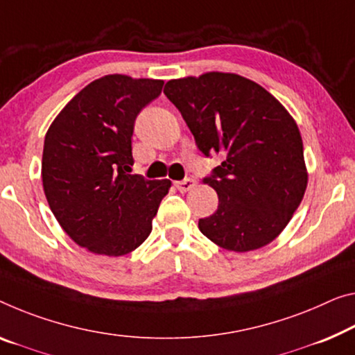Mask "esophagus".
Segmentation results:
<instances>
[{"label": "esophagus", "instance_id": "34e87169", "mask_svg": "<svg viewBox=\"0 0 355 355\" xmlns=\"http://www.w3.org/2000/svg\"><path fill=\"white\" fill-rule=\"evenodd\" d=\"M174 185H176V189L179 190V192L185 193V192H189V190H192L195 187L196 181H195V179H192V178H185L184 181L174 182Z\"/></svg>", "mask_w": 355, "mask_h": 355}]
</instances>
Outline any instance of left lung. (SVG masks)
Here are the masks:
<instances>
[{"mask_svg": "<svg viewBox=\"0 0 355 355\" xmlns=\"http://www.w3.org/2000/svg\"><path fill=\"white\" fill-rule=\"evenodd\" d=\"M201 154L223 162L203 179L219 195L200 232L227 250L263 248L284 230L308 184L303 141L291 114L263 87L232 73L168 80Z\"/></svg>", "mask_w": 355, "mask_h": 355, "instance_id": "left-lung-1", "label": "left lung"}]
</instances>
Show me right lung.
<instances>
[{
	"label": "right lung",
	"instance_id": "obj_1",
	"mask_svg": "<svg viewBox=\"0 0 355 355\" xmlns=\"http://www.w3.org/2000/svg\"><path fill=\"white\" fill-rule=\"evenodd\" d=\"M163 80L109 74L90 83L47 130L42 187L68 236L119 257L146 241L170 179L130 174L135 121L162 94Z\"/></svg>",
	"mask_w": 355,
	"mask_h": 355
}]
</instances>
